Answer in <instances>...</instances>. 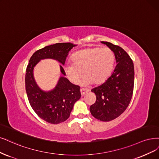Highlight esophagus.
Returning a JSON list of instances; mask_svg holds the SVG:
<instances>
[{
  "mask_svg": "<svg viewBox=\"0 0 159 159\" xmlns=\"http://www.w3.org/2000/svg\"><path fill=\"white\" fill-rule=\"evenodd\" d=\"M88 91L87 90H86V89H84V88H81V89H80V92H81V96H84L86 93H87V92Z\"/></svg>",
  "mask_w": 159,
  "mask_h": 159,
  "instance_id": "obj_1",
  "label": "esophagus"
}]
</instances>
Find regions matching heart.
Here are the masks:
<instances>
[{
    "instance_id": "1",
    "label": "heart",
    "mask_w": 159,
    "mask_h": 159,
    "mask_svg": "<svg viewBox=\"0 0 159 159\" xmlns=\"http://www.w3.org/2000/svg\"><path fill=\"white\" fill-rule=\"evenodd\" d=\"M72 62L64 65V72L69 80L76 84L82 74L84 85L102 83L111 75L114 66V54L108 48L91 47L75 52Z\"/></svg>"
}]
</instances>
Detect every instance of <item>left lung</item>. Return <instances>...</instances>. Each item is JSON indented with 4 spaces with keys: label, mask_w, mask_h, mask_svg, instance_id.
<instances>
[{
    "label": "left lung",
    "mask_w": 159,
    "mask_h": 159,
    "mask_svg": "<svg viewBox=\"0 0 159 159\" xmlns=\"http://www.w3.org/2000/svg\"><path fill=\"white\" fill-rule=\"evenodd\" d=\"M114 54L116 66L113 73L104 83L91 91L96 95V102L89 110L93 116L103 122L118 117L128 107L134 85L132 60L122 48L111 43L101 41Z\"/></svg>",
    "instance_id": "obj_1"
}]
</instances>
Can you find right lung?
<instances>
[{
    "label": "right lung",
    "instance_id": "add662e5",
    "mask_svg": "<svg viewBox=\"0 0 159 159\" xmlns=\"http://www.w3.org/2000/svg\"><path fill=\"white\" fill-rule=\"evenodd\" d=\"M75 45L70 43L51 45L37 51L31 56L25 73V90L33 110L41 119L53 124L66 120L72 112L75 102L81 97L80 87L75 85L65 77L66 74L61 65L70 51ZM53 59L62 65L60 70L62 76L56 86L51 90H41L36 83L33 70L41 59Z\"/></svg>",
    "mask_w": 159,
    "mask_h": 159
}]
</instances>
